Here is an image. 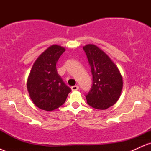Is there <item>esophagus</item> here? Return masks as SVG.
<instances>
[{"instance_id": "34e87169", "label": "esophagus", "mask_w": 151, "mask_h": 151, "mask_svg": "<svg viewBox=\"0 0 151 151\" xmlns=\"http://www.w3.org/2000/svg\"><path fill=\"white\" fill-rule=\"evenodd\" d=\"M71 89H72V91H77V90L79 89V86H76V85L73 86H72V87H71Z\"/></svg>"}]
</instances>
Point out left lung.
Listing matches in <instances>:
<instances>
[{
  "instance_id": "8db88e82",
  "label": "left lung",
  "mask_w": 151,
  "mask_h": 151,
  "mask_svg": "<svg viewBox=\"0 0 151 151\" xmlns=\"http://www.w3.org/2000/svg\"><path fill=\"white\" fill-rule=\"evenodd\" d=\"M92 74V86L86 101L90 106L104 110L119 99L123 87V79L118 67L104 52L94 45L83 47Z\"/></svg>"
}]
</instances>
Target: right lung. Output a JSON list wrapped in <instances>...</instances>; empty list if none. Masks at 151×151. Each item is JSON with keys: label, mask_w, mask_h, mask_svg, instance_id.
Masks as SVG:
<instances>
[{"label": "right lung", "mask_w": 151, "mask_h": 151, "mask_svg": "<svg viewBox=\"0 0 151 151\" xmlns=\"http://www.w3.org/2000/svg\"><path fill=\"white\" fill-rule=\"evenodd\" d=\"M65 51L61 46L52 45L35 62L27 82L29 94L38 108L51 111L66 101L71 89L57 71L56 64Z\"/></svg>", "instance_id": "obj_1"}]
</instances>
